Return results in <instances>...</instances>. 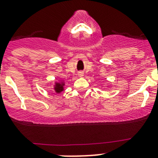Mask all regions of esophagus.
I'll return each mask as SVG.
<instances>
[{"instance_id":"1","label":"esophagus","mask_w":158,"mask_h":158,"mask_svg":"<svg viewBox=\"0 0 158 158\" xmlns=\"http://www.w3.org/2000/svg\"><path fill=\"white\" fill-rule=\"evenodd\" d=\"M79 76L82 77V76H83V73H79Z\"/></svg>"}]
</instances>
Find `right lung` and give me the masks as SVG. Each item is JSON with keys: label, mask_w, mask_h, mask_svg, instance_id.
Returning <instances> with one entry per match:
<instances>
[{"label": "right lung", "mask_w": 158, "mask_h": 158, "mask_svg": "<svg viewBox=\"0 0 158 158\" xmlns=\"http://www.w3.org/2000/svg\"><path fill=\"white\" fill-rule=\"evenodd\" d=\"M64 85H65V82L64 81L60 80L59 81H56L53 87V90L56 94H60L64 90Z\"/></svg>", "instance_id": "1"}]
</instances>
